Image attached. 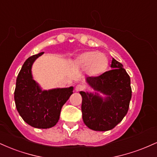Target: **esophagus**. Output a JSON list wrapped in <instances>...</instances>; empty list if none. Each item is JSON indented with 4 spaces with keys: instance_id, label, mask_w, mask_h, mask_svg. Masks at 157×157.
I'll return each instance as SVG.
<instances>
[{
    "instance_id": "esophagus-1",
    "label": "esophagus",
    "mask_w": 157,
    "mask_h": 157,
    "mask_svg": "<svg viewBox=\"0 0 157 157\" xmlns=\"http://www.w3.org/2000/svg\"><path fill=\"white\" fill-rule=\"evenodd\" d=\"M86 89V86L82 84H78L77 85L76 87H75V91H83V90Z\"/></svg>"
}]
</instances>
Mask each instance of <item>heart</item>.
<instances>
[{"label":"heart","instance_id":"1","mask_svg":"<svg viewBox=\"0 0 157 157\" xmlns=\"http://www.w3.org/2000/svg\"><path fill=\"white\" fill-rule=\"evenodd\" d=\"M72 64L77 68H84L85 72L89 76L96 77L105 71L109 60L103 53L88 51L77 55L73 60Z\"/></svg>","mask_w":157,"mask_h":157}]
</instances>
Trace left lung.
<instances>
[{
    "label": "left lung",
    "mask_w": 157,
    "mask_h": 157,
    "mask_svg": "<svg viewBox=\"0 0 157 157\" xmlns=\"http://www.w3.org/2000/svg\"><path fill=\"white\" fill-rule=\"evenodd\" d=\"M110 71L97 77H89L86 82L94 90L106 95L80 91L82 120L90 129L106 131L122 121L128 111L131 99V79L122 63L112 58Z\"/></svg>",
    "instance_id": "8db88e82"
}]
</instances>
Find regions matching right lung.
<instances>
[{"instance_id": "1", "label": "right lung", "mask_w": 157, "mask_h": 157, "mask_svg": "<svg viewBox=\"0 0 157 157\" xmlns=\"http://www.w3.org/2000/svg\"><path fill=\"white\" fill-rule=\"evenodd\" d=\"M29 57L23 63L16 80L15 102L23 120L37 128H49L60 119V111L73 94L72 86L43 91L33 80L32 66L36 59L44 54Z\"/></svg>"}]
</instances>
